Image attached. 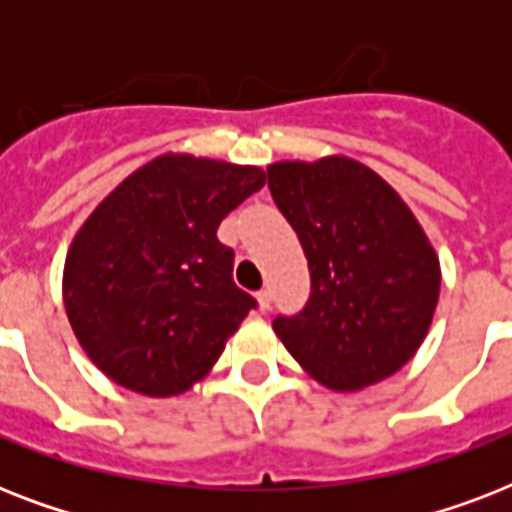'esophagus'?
Returning <instances> with one entry per match:
<instances>
[{"mask_svg": "<svg viewBox=\"0 0 512 512\" xmlns=\"http://www.w3.org/2000/svg\"><path fill=\"white\" fill-rule=\"evenodd\" d=\"M257 305H260V311L263 313L271 311V292H268V289H260V292H257Z\"/></svg>", "mask_w": 512, "mask_h": 512, "instance_id": "obj_1", "label": "esophagus"}]
</instances>
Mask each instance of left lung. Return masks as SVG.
Here are the masks:
<instances>
[{"label": "left lung", "instance_id": "8db88e82", "mask_svg": "<svg viewBox=\"0 0 512 512\" xmlns=\"http://www.w3.org/2000/svg\"><path fill=\"white\" fill-rule=\"evenodd\" d=\"M268 188L295 228L311 271V297L273 329L305 372L358 390L398 372L428 335L441 268L401 196L364 164L268 167Z\"/></svg>", "mask_w": 512, "mask_h": 512}]
</instances>
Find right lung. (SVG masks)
<instances>
[{
	"mask_svg": "<svg viewBox=\"0 0 512 512\" xmlns=\"http://www.w3.org/2000/svg\"><path fill=\"white\" fill-rule=\"evenodd\" d=\"M265 185L257 167L159 156L76 233L63 303L92 364L143 396H177L212 369L257 300L233 281L217 225Z\"/></svg>",
	"mask_w": 512,
	"mask_h": 512,
	"instance_id": "right-lung-1",
	"label": "right lung"
}]
</instances>
